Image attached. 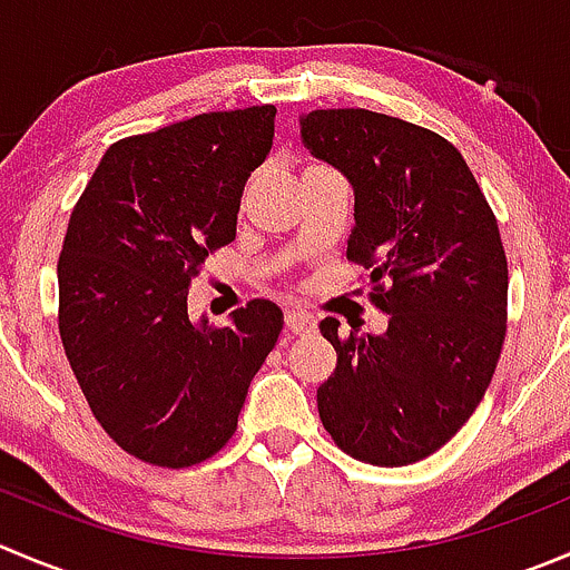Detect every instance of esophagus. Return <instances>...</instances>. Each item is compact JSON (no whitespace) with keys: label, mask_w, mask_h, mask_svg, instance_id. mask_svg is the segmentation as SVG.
Masks as SVG:
<instances>
[{"label":"esophagus","mask_w":570,"mask_h":570,"mask_svg":"<svg viewBox=\"0 0 570 570\" xmlns=\"http://www.w3.org/2000/svg\"><path fill=\"white\" fill-rule=\"evenodd\" d=\"M284 320H286V328H289L292 334H312V331L317 328V323H314L312 314L301 312V308H289Z\"/></svg>","instance_id":"esophagus-1"}]
</instances>
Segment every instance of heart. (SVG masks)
Listing matches in <instances>:
<instances>
[{
    "instance_id": "heart-1",
    "label": "heart",
    "mask_w": 570,
    "mask_h": 570,
    "mask_svg": "<svg viewBox=\"0 0 570 570\" xmlns=\"http://www.w3.org/2000/svg\"><path fill=\"white\" fill-rule=\"evenodd\" d=\"M320 167H323V164H308V167H306V173H312V169H320ZM250 189H253V180H250V184L245 186V197L250 195Z\"/></svg>"
}]
</instances>
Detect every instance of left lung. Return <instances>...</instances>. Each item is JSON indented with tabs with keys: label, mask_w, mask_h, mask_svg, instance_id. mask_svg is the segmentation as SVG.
Wrapping results in <instances>:
<instances>
[{
	"label": "left lung",
	"mask_w": 570,
	"mask_h": 570,
	"mask_svg": "<svg viewBox=\"0 0 570 570\" xmlns=\"http://www.w3.org/2000/svg\"><path fill=\"white\" fill-rule=\"evenodd\" d=\"M308 150L353 186L347 262L370 269L384 334L320 323L336 370L317 390L325 432L353 460L401 468L443 449L476 412L507 336L499 223L449 138L364 108L312 110Z\"/></svg>",
	"instance_id": "8db88e82"
}]
</instances>
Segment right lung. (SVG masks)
<instances>
[{
  "label": "right lung",
  "instance_id": "obj_1",
  "mask_svg": "<svg viewBox=\"0 0 570 570\" xmlns=\"http://www.w3.org/2000/svg\"><path fill=\"white\" fill-rule=\"evenodd\" d=\"M275 105L200 114L119 138L71 212L58 262V328L94 417L136 460L206 462L234 438L253 375L278 342L269 301L195 325L186 295L236 239Z\"/></svg>",
  "mask_w": 570,
  "mask_h": 570
}]
</instances>
